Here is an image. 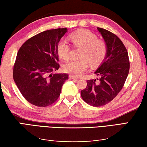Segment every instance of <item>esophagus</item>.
<instances>
[{"label":"esophagus","mask_w":147,"mask_h":147,"mask_svg":"<svg viewBox=\"0 0 147 147\" xmlns=\"http://www.w3.org/2000/svg\"><path fill=\"white\" fill-rule=\"evenodd\" d=\"M69 79H78V78H75V77L74 76H69Z\"/></svg>","instance_id":"obj_1"}]
</instances>
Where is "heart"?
Instances as JSON below:
<instances>
[{"mask_svg": "<svg viewBox=\"0 0 147 147\" xmlns=\"http://www.w3.org/2000/svg\"><path fill=\"white\" fill-rule=\"evenodd\" d=\"M72 44L81 47V59L71 60L63 66L64 71L75 77H79L87 69L89 64L96 66L102 62L106 55L107 47L105 42L98 40L94 34L86 30H81L69 36ZM57 53L61 59L67 60L69 57L70 46L66 39L58 43Z\"/></svg>", "mask_w": 147, "mask_h": 147, "instance_id": "heart-1", "label": "heart"}]
</instances>
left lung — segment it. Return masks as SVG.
Instances as JSON below:
<instances>
[{
    "label": "left lung",
    "mask_w": 147,
    "mask_h": 147,
    "mask_svg": "<svg viewBox=\"0 0 147 147\" xmlns=\"http://www.w3.org/2000/svg\"><path fill=\"white\" fill-rule=\"evenodd\" d=\"M97 29L107 47L104 59L94 72L100 79L88 80L86 87L81 91L83 100L94 107L103 106L116 97L129 70L128 51L120 38L103 28Z\"/></svg>",
    "instance_id": "obj_1"
}]
</instances>
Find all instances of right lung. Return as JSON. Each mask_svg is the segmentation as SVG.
Returning a JSON list of instances; mask_svg holds the SVG:
<instances>
[{
	"label": "right lung",
	"mask_w": 147,
	"mask_h": 147,
	"mask_svg": "<svg viewBox=\"0 0 147 147\" xmlns=\"http://www.w3.org/2000/svg\"><path fill=\"white\" fill-rule=\"evenodd\" d=\"M68 32L56 28L38 34L19 49L13 66V78L21 94L38 107H47L59 98L67 74H54L59 68L58 43Z\"/></svg>",
	"instance_id": "right-lung-1"
}]
</instances>
